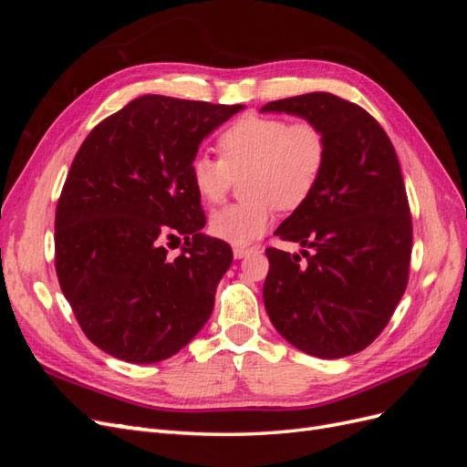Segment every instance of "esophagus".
Here are the masks:
<instances>
[{
  "label": "esophagus",
  "mask_w": 467,
  "mask_h": 467,
  "mask_svg": "<svg viewBox=\"0 0 467 467\" xmlns=\"http://www.w3.org/2000/svg\"><path fill=\"white\" fill-rule=\"evenodd\" d=\"M257 247H234V257L235 259H244V257H249L251 253H255Z\"/></svg>",
  "instance_id": "obj_1"
}]
</instances>
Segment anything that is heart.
Returning <instances> with one entry per match:
<instances>
[{
    "instance_id": "obj_1",
    "label": "heart",
    "mask_w": 467,
    "mask_h": 467,
    "mask_svg": "<svg viewBox=\"0 0 467 467\" xmlns=\"http://www.w3.org/2000/svg\"><path fill=\"white\" fill-rule=\"evenodd\" d=\"M220 160L199 151L187 173L194 192L208 204L228 194L234 177H244L247 201L210 216V232L232 245H247L271 228L278 206L300 208L314 194L327 163V138L309 120L245 115L218 138Z\"/></svg>"
}]
</instances>
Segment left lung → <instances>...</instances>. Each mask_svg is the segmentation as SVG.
<instances>
[{"label": "left lung", "mask_w": 467, "mask_h": 467, "mask_svg": "<svg viewBox=\"0 0 467 467\" xmlns=\"http://www.w3.org/2000/svg\"><path fill=\"white\" fill-rule=\"evenodd\" d=\"M317 124L327 163L314 194L275 232L300 254L266 249V314L290 345L319 358L364 350L407 288L413 223L391 140L362 107L331 93L266 103Z\"/></svg>", "instance_id": "8db88e82"}]
</instances>
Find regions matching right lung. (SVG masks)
Returning <instances> with one entry per match:
<instances>
[{"mask_svg":"<svg viewBox=\"0 0 467 467\" xmlns=\"http://www.w3.org/2000/svg\"><path fill=\"white\" fill-rule=\"evenodd\" d=\"M242 109L144 95L83 140L56 206V275L81 331L107 355L165 360L210 319L234 255L202 234L187 165ZM175 238L186 245L169 258Z\"/></svg>","mask_w":467,"mask_h":467,"instance_id":"obj_1","label":"right lung"}]
</instances>
